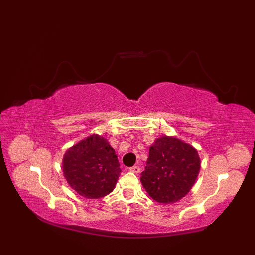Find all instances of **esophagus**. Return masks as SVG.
Listing matches in <instances>:
<instances>
[{
    "instance_id": "34e87169",
    "label": "esophagus",
    "mask_w": 255,
    "mask_h": 255,
    "mask_svg": "<svg viewBox=\"0 0 255 255\" xmlns=\"http://www.w3.org/2000/svg\"><path fill=\"white\" fill-rule=\"evenodd\" d=\"M129 171L132 173H139L140 172V167L138 165H133L131 167H129Z\"/></svg>"
}]
</instances>
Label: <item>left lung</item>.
<instances>
[{
    "mask_svg": "<svg viewBox=\"0 0 255 255\" xmlns=\"http://www.w3.org/2000/svg\"><path fill=\"white\" fill-rule=\"evenodd\" d=\"M200 169L197 151L181 140L161 137L150 147L140 181L158 203H175L189 192Z\"/></svg>",
    "mask_w": 255,
    "mask_h": 255,
    "instance_id": "obj_1",
    "label": "left lung"
}]
</instances>
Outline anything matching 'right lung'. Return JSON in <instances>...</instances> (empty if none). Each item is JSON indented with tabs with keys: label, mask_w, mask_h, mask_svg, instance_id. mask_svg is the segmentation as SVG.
Here are the masks:
<instances>
[{
	"label": "right lung",
	"mask_w": 255,
	"mask_h": 255,
	"mask_svg": "<svg viewBox=\"0 0 255 255\" xmlns=\"http://www.w3.org/2000/svg\"><path fill=\"white\" fill-rule=\"evenodd\" d=\"M121 172L115 150L97 134L73 145L63 158V173L69 185L86 198L110 194Z\"/></svg>",
	"instance_id": "obj_1"
}]
</instances>
